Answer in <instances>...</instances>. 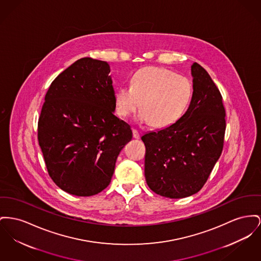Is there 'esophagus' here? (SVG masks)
<instances>
[{
	"label": "esophagus",
	"mask_w": 261,
	"mask_h": 261,
	"mask_svg": "<svg viewBox=\"0 0 261 261\" xmlns=\"http://www.w3.org/2000/svg\"><path fill=\"white\" fill-rule=\"evenodd\" d=\"M132 132H133V137L135 139H138L140 137V133H139L138 130H136V129H133L132 130Z\"/></svg>",
	"instance_id": "obj_1"
}]
</instances>
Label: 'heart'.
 Wrapping results in <instances>:
<instances>
[{"label": "heart", "mask_w": 261, "mask_h": 261, "mask_svg": "<svg viewBox=\"0 0 261 261\" xmlns=\"http://www.w3.org/2000/svg\"><path fill=\"white\" fill-rule=\"evenodd\" d=\"M194 92L189 77L163 67H146L137 71L129 87L116 90V113L128 117L139 107L140 122L154 128H167L177 122L189 107Z\"/></svg>", "instance_id": "heart-1"}]
</instances>
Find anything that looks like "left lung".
<instances>
[{"instance_id": "8db88e82", "label": "left lung", "mask_w": 261, "mask_h": 261, "mask_svg": "<svg viewBox=\"0 0 261 261\" xmlns=\"http://www.w3.org/2000/svg\"><path fill=\"white\" fill-rule=\"evenodd\" d=\"M194 92L189 108L177 122L142 136L145 177L154 193L184 198L206 184L219 160L226 131L222 94L206 70L191 66Z\"/></svg>"}]
</instances>
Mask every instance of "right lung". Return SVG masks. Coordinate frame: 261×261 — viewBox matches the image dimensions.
<instances>
[{"instance_id": "1", "label": "right lung", "mask_w": 261, "mask_h": 261, "mask_svg": "<svg viewBox=\"0 0 261 261\" xmlns=\"http://www.w3.org/2000/svg\"><path fill=\"white\" fill-rule=\"evenodd\" d=\"M108 62L82 58L51 83L37 138L47 171L62 190L92 196L106 189L117 156L131 141L129 124L114 115Z\"/></svg>"}]
</instances>
